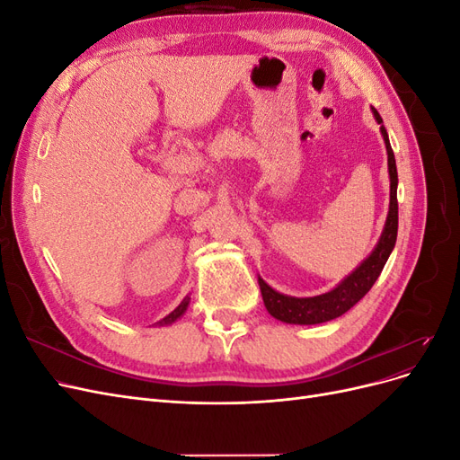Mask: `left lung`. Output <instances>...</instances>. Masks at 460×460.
<instances>
[{
  "instance_id": "8db88e82",
  "label": "left lung",
  "mask_w": 460,
  "mask_h": 460,
  "mask_svg": "<svg viewBox=\"0 0 460 460\" xmlns=\"http://www.w3.org/2000/svg\"><path fill=\"white\" fill-rule=\"evenodd\" d=\"M374 117L380 124V130L385 142L387 149V169H389V213L385 220V228L382 232V238L376 245L370 257L360 264V267L345 278V280L333 288L328 294L316 296V297H289L282 296L274 291L270 286L264 284V280L259 278V286H261V294L262 301L267 311L278 318L282 323L288 324H320V323H328L332 318H338L343 313L349 311L355 303L363 299L368 289L374 286V282L378 280V276L384 269V264L389 257V253L394 252V245L397 240V166H395V155L394 149L389 146V137L385 132V127L382 124V117L376 109Z\"/></svg>"
}]
</instances>
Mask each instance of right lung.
<instances>
[{
    "label": "right lung",
    "instance_id": "right-lung-1",
    "mask_svg": "<svg viewBox=\"0 0 460 460\" xmlns=\"http://www.w3.org/2000/svg\"><path fill=\"white\" fill-rule=\"evenodd\" d=\"M188 303H190V297H186V299H184L182 303H180L178 307H176L169 316H164L163 320H159L157 324H159V326H163V324H172L178 316H182V314H184V311H186V307H188Z\"/></svg>",
    "mask_w": 460,
    "mask_h": 460
}]
</instances>
